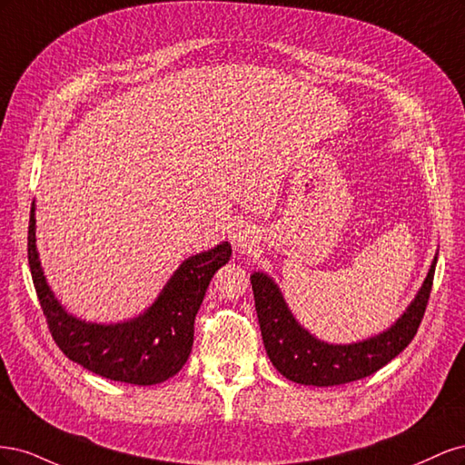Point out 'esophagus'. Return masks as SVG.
Instances as JSON below:
<instances>
[{
    "instance_id": "obj_1",
    "label": "esophagus",
    "mask_w": 465,
    "mask_h": 465,
    "mask_svg": "<svg viewBox=\"0 0 465 465\" xmlns=\"http://www.w3.org/2000/svg\"><path fill=\"white\" fill-rule=\"evenodd\" d=\"M231 244L238 254H248L258 244V232L248 224H241L231 232Z\"/></svg>"
}]
</instances>
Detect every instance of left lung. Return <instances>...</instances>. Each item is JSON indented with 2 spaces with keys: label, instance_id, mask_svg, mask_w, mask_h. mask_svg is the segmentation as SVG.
Masks as SVG:
<instances>
[{
  "label": "left lung",
  "instance_id": "obj_1",
  "mask_svg": "<svg viewBox=\"0 0 465 465\" xmlns=\"http://www.w3.org/2000/svg\"><path fill=\"white\" fill-rule=\"evenodd\" d=\"M434 267L436 256L415 299L388 330L353 343L318 340L294 318L275 279L254 272L250 281L267 357L291 382L304 386H340L374 374L411 343L429 302Z\"/></svg>",
  "mask_w": 465,
  "mask_h": 465
}]
</instances>
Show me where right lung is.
Masks as SVG:
<instances>
[{"label":"right lung","mask_w":465,"mask_h":465,"mask_svg":"<svg viewBox=\"0 0 465 465\" xmlns=\"http://www.w3.org/2000/svg\"><path fill=\"white\" fill-rule=\"evenodd\" d=\"M36 205L31 207L29 265L54 341L67 359L98 376L135 386H153L184 367L193 345V322L211 277L231 260L224 241L186 258L145 311L116 323L87 322L65 311L50 289L36 248Z\"/></svg>","instance_id":"1"}]
</instances>
